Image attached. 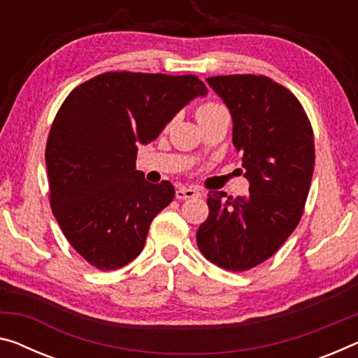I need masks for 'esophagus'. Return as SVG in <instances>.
<instances>
[{
  "label": "esophagus",
  "instance_id": "esophagus-1",
  "mask_svg": "<svg viewBox=\"0 0 358 358\" xmlns=\"http://www.w3.org/2000/svg\"><path fill=\"white\" fill-rule=\"evenodd\" d=\"M201 196V190L196 187H179L176 190V198L178 200H187V198H198Z\"/></svg>",
  "mask_w": 358,
  "mask_h": 358
}]
</instances>
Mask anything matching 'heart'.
<instances>
[{
    "label": "heart",
    "instance_id": "heart-1",
    "mask_svg": "<svg viewBox=\"0 0 358 358\" xmlns=\"http://www.w3.org/2000/svg\"><path fill=\"white\" fill-rule=\"evenodd\" d=\"M222 112H227L225 107L219 106V103H216V102H206L196 108V118H198V122H203V120L210 118V117H213V115L222 113Z\"/></svg>",
    "mask_w": 358,
    "mask_h": 358
}]
</instances>
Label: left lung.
Instances as JSON below:
<instances>
[{"mask_svg": "<svg viewBox=\"0 0 358 358\" xmlns=\"http://www.w3.org/2000/svg\"><path fill=\"white\" fill-rule=\"evenodd\" d=\"M206 81L232 115L250 194L210 192V216L198 227L196 245L216 266L243 272L273 256L301 221L315 164L313 131L296 96L267 76Z\"/></svg>", "mask_w": 358, "mask_h": 358, "instance_id": "1", "label": "left lung"}]
</instances>
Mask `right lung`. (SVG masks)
Instances as JSON below:
<instances>
[{"label": "right lung", "instance_id": "right-lung-1", "mask_svg": "<svg viewBox=\"0 0 358 358\" xmlns=\"http://www.w3.org/2000/svg\"><path fill=\"white\" fill-rule=\"evenodd\" d=\"M206 92L195 75L107 71L60 106L45 153L49 200L65 238L91 266L115 271L144 250L153 217L176 192L137 171V145L155 141Z\"/></svg>", "mask_w": 358, "mask_h": 358}]
</instances>
